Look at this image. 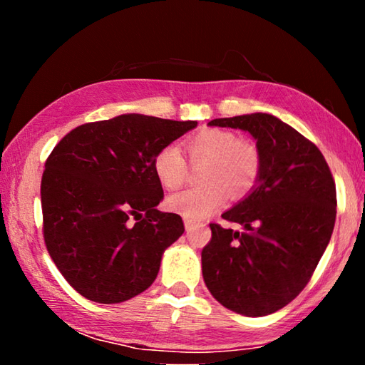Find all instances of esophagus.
<instances>
[{
	"mask_svg": "<svg viewBox=\"0 0 365 365\" xmlns=\"http://www.w3.org/2000/svg\"><path fill=\"white\" fill-rule=\"evenodd\" d=\"M193 227H195V222H193V220L185 219V228H187V232H190Z\"/></svg>",
	"mask_w": 365,
	"mask_h": 365,
	"instance_id": "obj_1",
	"label": "esophagus"
}]
</instances>
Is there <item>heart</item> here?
<instances>
[{"instance_id": "obj_1", "label": "heart", "mask_w": 365, "mask_h": 365, "mask_svg": "<svg viewBox=\"0 0 365 365\" xmlns=\"http://www.w3.org/2000/svg\"><path fill=\"white\" fill-rule=\"evenodd\" d=\"M185 150L193 165L205 164L202 187L169 196L168 207L182 217L200 222L224 205L228 195L240 200L255 188L261 174V154L248 140L222 128H205L185 140ZM154 175L168 190H177L187 182L188 164L175 146H164L153 159Z\"/></svg>"}]
</instances>
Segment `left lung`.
<instances>
[{
  "label": "left lung",
  "instance_id": "left-lung-1",
  "mask_svg": "<svg viewBox=\"0 0 365 365\" xmlns=\"http://www.w3.org/2000/svg\"><path fill=\"white\" fill-rule=\"evenodd\" d=\"M209 125L250 132L261 154V174L251 193L222 214L243 232L209 225L202 279L230 311L269 316L302 292L330 242L335 182L319 148L275 115H235Z\"/></svg>",
  "mask_w": 365,
  "mask_h": 365
}]
</instances>
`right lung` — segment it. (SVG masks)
Segmentation results:
<instances>
[{
  "label": "right lung",
  "instance_id": "add662e5",
  "mask_svg": "<svg viewBox=\"0 0 365 365\" xmlns=\"http://www.w3.org/2000/svg\"><path fill=\"white\" fill-rule=\"evenodd\" d=\"M197 125L143 114L83 123L54 146L41 177L49 256L83 298L115 304L156 280L164 251L185 232L160 212L153 159Z\"/></svg>",
  "mask_w": 365,
  "mask_h": 365
}]
</instances>
